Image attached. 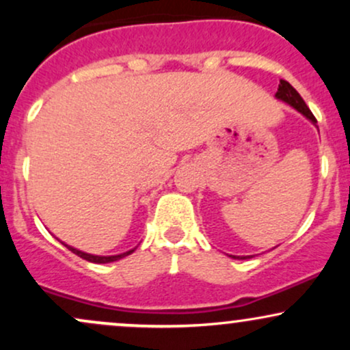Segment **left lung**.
<instances>
[{
  "label": "left lung",
  "mask_w": 350,
  "mask_h": 350,
  "mask_svg": "<svg viewBox=\"0 0 350 350\" xmlns=\"http://www.w3.org/2000/svg\"><path fill=\"white\" fill-rule=\"evenodd\" d=\"M275 97L278 98V100H281V102L288 103V105L295 108V110H298L301 115L306 116L309 122L314 124V126H317V124H316L317 122H316L314 115L311 113V110H309L306 103H304V100L301 98V95L295 90V88H293V85H291L290 82H286V80H280L278 92H276V94H275ZM228 256H232V258H237V260H245V258H247V256H235V255H228Z\"/></svg>",
  "instance_id": "left-lung-1"
}]
</instances>
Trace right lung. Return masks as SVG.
I'll return each instance as SVG.
<instances>
[{"mask_svg": "<svg viewBox=\"0 0 350 350\" xmlns=\"http://www.w3.org/2000/svg\"><path fill=\"white\" fill-rule=\"evenodd\" d=\"M57 240H59V239H57ZM59 242H60V240H59ZM60 243L66 245V247L69 248V250H70L72 253H75V255H79L80 258L87 260V262H92V263H111V262H116V260H122V258H124V256L131 255V253H133V252L136 250V247H135V248H131V250L120 253V255H108V256H103V255H92V253L82 252V250H79V248L70 247V245H67V243H64V242H60Z\"/></svg>", "mask_w": 350, "mask_h": 350, "instance_id": "1", "label": "right lung"}]
</instances>
